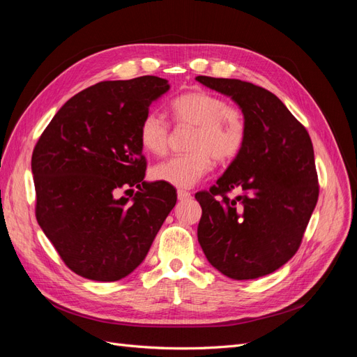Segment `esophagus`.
<instances>
[{
	"mask_svg": "<svg viewBox=\"0 0 357 357\" xmlns=\"http://www.w3.org/2000/svg\"><path fill=\"white\" fill-rule=\"evenodd\" d=\"M177 198H178L180 201H186V199H190L192 195H190V192H188V190L178 189V190H177Z\"/></svg>",
	"mask_w": 357,
	"mask_h": 357,
	"instance_id": "obj_1",
	"label": "esophagus"
}]
</instances>
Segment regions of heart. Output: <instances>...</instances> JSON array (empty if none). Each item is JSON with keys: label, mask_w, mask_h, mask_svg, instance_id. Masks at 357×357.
<instances>
[{"label": "heart", "mask_w": 357, "mask_h": 357, "mask_svg": "<svg viewBox=\"0 0 357 357\" xmlns=\"http://www.w3.org/2000/svg\"><path fill=\"white\" fill-rule=\"evenodd\" d=\"M177 126L193 128L189 150L152 168V177L176 188H192L208 174L213 159L228 164L241 153L247 137L244 113L235 105L207 91H189L171 101ZM169 125L159 113L150 112L138 128L139 144L152 155L167 153Z\"/></svg>", "instance_id": "1"}]
</instances>
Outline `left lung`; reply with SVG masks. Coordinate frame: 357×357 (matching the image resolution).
Returning <instances> with one entry per match:
<instances>
[{"mask_svg": "<svg viewBox=\"0 0 357 357\" xmlns=\"http://www.w3.org/2000/svg\"><path fill=\"white\" fill-rule=\"evenodd\" d=\"M245 117L241 153L210 190L198 192V241L208 262L234 280L274 273L294 256L319 198L311 138L274 93L236 79L198 75ZM241 195L229 199L227 193Z\"/></svg>", "mask_w": 357, "mask_h": 357, "instance_id": "1", "label": "left lung"}]
</instances>
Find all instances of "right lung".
<instances>
[{"label": "right lung", "instance_id": "1", "mask_svg": "<svg viewBox=\"0 0 357 357\" xmlns=\"http://www.w3.org/2000/svg\"><path fill=\"white\" fill-rule=\"evenodd\" d=\"M169 89L143 75L101 82L61 107L34 147L36 218L73 273L117 282L144 261L177 201L168 183L144 181L138 139L149 107ZM135 198L117 199L123 187Z\"/></svg>", "mask_w": 357, "mask_h": 357}]
</instances>
